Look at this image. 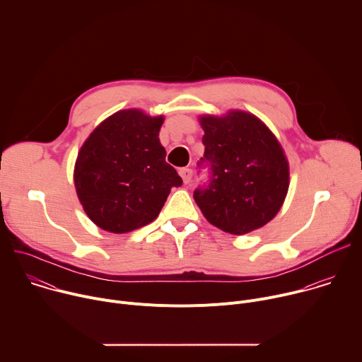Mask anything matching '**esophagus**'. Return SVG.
Wrapping results in <instances>:
<instances>
[{"label":"esophagus","instance_id":"obj_1","mask_svg":"<svg viewBox=\"0 0 362 362\" xmlns=\"http://www.w3.org/2000/svg\"><path fill=\"white\" fill-rule=\"evenodd\" d=\"M179 175L182 176V179H183V183H185V185H189V183H190V180H192L193 172H192V169L183 168V169H180V170H179Z\"/></svg>","mask_w":362,"mask_h":362}]
</instances>
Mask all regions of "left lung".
I'll return each instance as SVG.
<instances>
[{
  "label": "left lung",
  "instance_id": "obj_1",
  "mask_svg": "<svg viewBox=\"0 0 362 362\" xmlns=\"http://www.w3.org/2000/svg\"><path fill=\"white\" fill-rule=\"evenodd\" d=\"M203 158L208 180L193 192L204 218L232 235L262 228L279 212L289 186V166L271 130L255 116L230 112L204 116Z\"/></svg>",
  "mask_w": 362,
  "mask_h": 362
}]
</instances>
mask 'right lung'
<instances>
[{"instance_id":"1","label":"right lung","mask_w":362,"mask_h":362,"mask_svg":"<svg viewBox=\"0 0 362 362\" xmlns=\"http://www.w3.org/2000/svg\"><path fill=\"white\" fill-rule=\"evenodd\" d=\"M162 123V116L122 110L83 144L74 185L86 214L101 229L126 233L153 222L170 189L182 186V177L166 163Z\"/></svg>"}]
</instances>
